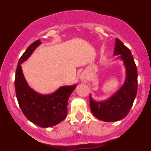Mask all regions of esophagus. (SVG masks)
Instances as JSON below:
<instances>
[{
	"instance_id": "1",
	"label": "esophagus",
	"mask_w": 151,
	"mask_h": 151,
	"mask_svg": "<svg viewBox=\"0 0 151 151\" xmlns=\"http://www.w3.org/2000/svg\"><path fill=\"white\" fill-rule=\"evenodd\" d=\"M80 79L82 80V82H88V76H87V75L85 74V73H82V74H81V76H80Z\"/></svg>"
}]
</instances>
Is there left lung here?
<instances>
[{"mask_svg":"<svg viewBox=\"0 0 151 151\" xmlns=\"http://www.w3.org/2000/svg\"><path fill=\"white\" fill-rule=\"evenodd\" d=\"M113 55L122 60L125 68L124 84L110 98L95 101L90 94V107L92 113L98 119L104 122H115L125 118L132 106L138 90V73L130 50L122 41L116 38Z\"/></svg>","mask_w":151,"mask_h":151,"instance_id":"obj_1","label":"left lung"}]
</instances>
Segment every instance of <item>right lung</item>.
I'll list each match as a JSON object with an SVG mask.
<instances>
[{"mask_svg":"<svg viewBox=\"0 0 151 151\" xmlns=\"http://www.w3.org/2000/svg\"><path fill=\"white\" fill-rule=\"evenodd\" d=\"M41 44L40 40L33 42L20 57L16 71L15 89L19 105L26 118L40 127L47 128L57 125L66 118L68 100L76 85L63 86L49 94H39L28 85L21 64Z\"/></svg>","mask_w":151,"mask_h":151,"instance_id":"right-lung-1","label":"right lung"}]
</instances>
